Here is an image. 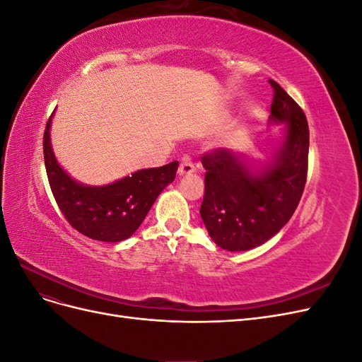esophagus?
<instances>
[{"instance_id": "34e87169", "label": "esophagus", "mask_w": 362, "mask_h": 362, "mask_svg": "<svg viewBox=\"0 0 362 362\" xmlns=\"http://www.w3.org/2000/svg\"><path fill=\"white\" fill-rule=\"evenodd\" d=\"M193 172H194V164H193V161H192L189 157L182 158V161H181V164H180V169H178L180 177H184V175H190V173H193Z\"/></svg>"}]
</instances>
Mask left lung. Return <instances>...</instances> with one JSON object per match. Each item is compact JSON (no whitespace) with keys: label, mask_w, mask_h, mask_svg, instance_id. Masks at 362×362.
Segmentation results:
<instances>
[{"label":"left lung","mask_w":362,"mask_h":362,"mask_svg":"<svg viewBox=\"0 0 362 362\" xmlns=\"http://www.w3.org/2000/svg\"><path fill=\"white\" fill-rule=\"evenodd\" d=\"M273 87L269 125H284L264 161L229 149L202 157L205 194L201 217L213 242L242 252L264 245L286 225L306 182L310 129L302 108L282 87Z\"/></svg>","instance_id":"obj_1"}]
</instances>
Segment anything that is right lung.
<instances>
[{
    "label": "right lung",
    "mask_w": 362,
    "mask_h": 362,
    "mask_svg": "<svg viewBox=\"0 0 362 362\" xmlns=\"http://www.w3.org/2000/svg\"><path fill=\"white\" fill-rule=\"evenodd\" d=\"M49 117L43 134V157L54 198L68 222L83 235L119 243L133 235L145 221L158 194L175 180L178 161L141 169L105 185L74 180L54 156Z\"/></svg>",
    "instance_id": "obj_1"
}]
</instances>
